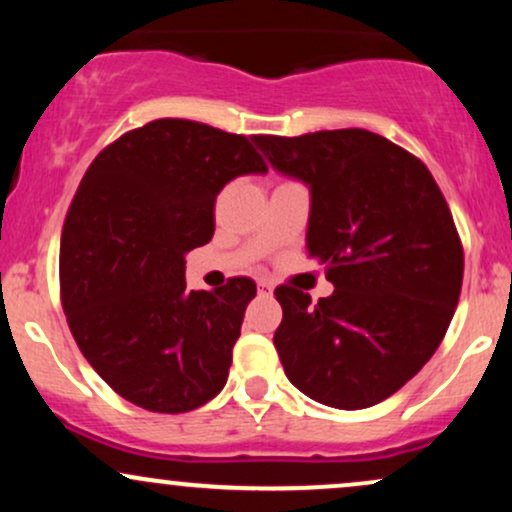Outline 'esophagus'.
I'll use <instances>...</instances> for the list:
<instances>
[{"label": "esophagus", "instance_id": "1", "mask_svg": "<svg viewBox=\"0 0 512 512\" xmlns=\"http://www.w3.org/2000/svg\"><path fill=\"white\" fill-rule=\"evenodd\" d=\"M257 291H260V293H264V296H269V293H272V291H274L272 281H267V279L257 281Z\"/></svg>", "mask_w": 512, "mask_h": 512}]
</instances>
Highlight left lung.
<instances>
[{"label": "left lung", "mask_w": 512, "mask_h": 512, "mask_svg": "<svg viewBox=\"0 0 512 512\" xmlns=\"http://www.w3.org/2000/svg\"><path fill=\"white\" fill-rule=\"evenodd\" d=\"M281 175L310 190L308 257L332 296L274 291L281 366L303 395L366 409L436 354L460 301L464 255L443 192L402 146L368 129L255 137Z\"/></svg>", "instance_id": "left-lung-1"}]
</instances>
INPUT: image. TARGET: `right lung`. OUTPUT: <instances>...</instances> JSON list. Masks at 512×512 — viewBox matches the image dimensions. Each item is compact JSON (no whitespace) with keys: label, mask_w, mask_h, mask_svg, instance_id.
<instances>
[{"label":"right lung","mask_w":512,"mask_h":512,"mask_svg":"<svg viewBox=\"0 0 512 512\" xmlns=\"http://www.w3.org/2000/svg\"><path fill=\"white\" fill-rule=\"evenodd\" d=\"M250 139L154 120L105 146L72 199L60 243L69 330L93 370L137 407L182 414L226 385L255 281L187 291L185 255L214 236L226 182L267 173Z\"/></svg>","instance_id":"obj_1"}]
</instances>
